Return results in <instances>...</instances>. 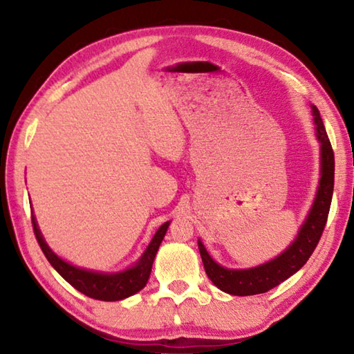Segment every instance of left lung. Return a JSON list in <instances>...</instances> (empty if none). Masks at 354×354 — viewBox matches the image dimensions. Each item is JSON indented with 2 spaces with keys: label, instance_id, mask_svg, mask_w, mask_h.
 I'll return each mask as SVG.
<instances>
[{
  "label": "left lung",
  "instance_id": "obj_1",
  "mask_svg": "<svg viewBox=\"0 0 354 354\" xmlns=\"http://www.w3.org/2000/svg\"><path fill=\"white\" fill-rule=\"evenodd\" d=\"M313 113L317 124V137L322 143V178L313 209H310L306 221L299 230L298 237L277 259L262 263L259 267L248 268V270H230V268L218 266L217 262L212 261V257L207 254L206 248L198 241L206 274L220 290L239 297L268 292L287 278H290L293 273H297L314 253L323 230H325L329 207H331L334 190V151L331 142L328 139L320 112L315 106H313Z\"/></svg>",
  "mask_w": 354,
  "mask_h": 354
}]
</instances>
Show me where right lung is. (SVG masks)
Wrapping results in <instances>:
<instances>
[{
    "mask_svg": "<svg viewBox=\"0 0 354 354\" xmlns=\"http://www.w3.org/2000/svg\"><path fill=\"white\" fill-rule=\"evenodd\" d=\"M31 220L35 239H37V242L41 251H44L48 262H50L51 266L56 268V272L61 274L67 283L73 286L76 290H80L86 297H91L93 299H101V301H118V299L134 295V293L142 290L143 287L147 286L156 253H158L159 245L162 242L167 227L170 225V221H167V223L159 227L158 232H156L153 237V241L149 242L147 251L143 253V256L134 267L120 273L104 274L98 272L84 270V268H76L73 266H70L68 262L62 261L61 257H57L50 248H48L44 237L40 234L37 223H35V218L31 217Z\"/></svg>",
    "mask_w": 354,
    "mask_h": 354,
    "instance_id": "right-lung-1",
    "label": "right lung"
}]
</instances>
